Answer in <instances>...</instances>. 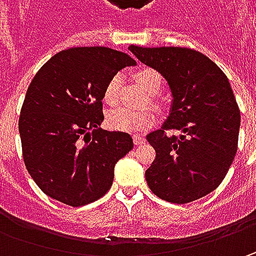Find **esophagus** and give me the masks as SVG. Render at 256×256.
<instances>
[{"label": "esophagus", "instance_id": "obj_1", "mask_svg": "<svg viewBox=\"0 0 256 256\" xmlns=\"http://www.w3.org/2000/svg\"><path fill=\"white\" fill-rule=\"evenodd\" d=\"M132 140L135 145H142V144H145V138H144V136H140V135H136V134L134 135Z\"/></svg>", "mask_w": 256, "mask_h": 256}]
</instances>
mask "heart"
Returning <instances> with one entry per match:
<instances>
[{
	"label": "heart",
	"instance_id": "b5f03b06",
	"mask_svg": "<svg viewBox=\"0 0 256 256\" xmlns=\"http://www.w3.org/2000/svg\"><path fill=\"white\" fill-rule=\"evenodd\" d=\"M136 82L142 86L150 95H156L162 86V78L155 70L142 68L135 72ZM121 84V76L114 75L108 81L104 90V101L106 104H114L116 101L118 88ZM156 121V116L152 111H131L126 108H115L106 115V124L111 130L120 132L136 134L144 132L151 128Z\"/></svg>",
	"mask_w": 256,
	"mask_h": 256
}]
</instances>
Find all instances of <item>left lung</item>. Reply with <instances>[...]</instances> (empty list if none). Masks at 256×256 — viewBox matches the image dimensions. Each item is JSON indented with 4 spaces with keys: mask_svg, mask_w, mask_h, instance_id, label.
Listing matches in <instances>:
<instances>
[{
    "mask_svg": "<svg viewBox=\"0 0 256 256\" xmlns=\"http://www.w3.org/2000/svg\"><path fill=\"white\" fill-rule=\"evenodd\" d=\"M130 51L162 75L172 95L166 121L146 135L156 152L146 184L164 201L200 200L220 186L236 154L241 115L230 81L190 48L130 45ZM172 129L180 135L168 134Z\"/></svg>",
    "mask_w": 256,
    "mask_h": 256,
    "instance_id": "obj_1",
    "label": "left lung"
}]
</instances>
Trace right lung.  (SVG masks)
Here are the masks:
<instances>
[{
    "label": "right lung",
    "instance_id": "right-lung-1",
    "mask_svg": "<svg viewBox=\"0 0 256 256\" xmlns=\"http://www.w3.org/2000/svg\"><path fill=\"white\" fill-rule=\"evenodd\" d=\"M131 65L132 56L112 48L76 46L55 54L35 74L18 130L25 166L48 196L82 206L111 188L115 164L134 142L130 134L98 128L104 90Z\"/></svg>",
    "mask_w": 256,
    "mask_h": 256
}]
</instances>
